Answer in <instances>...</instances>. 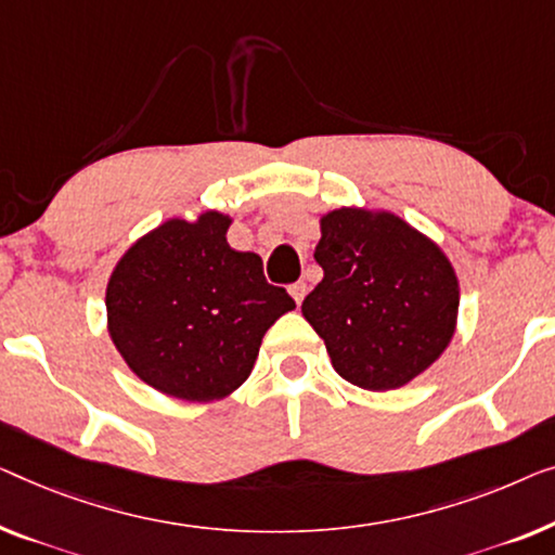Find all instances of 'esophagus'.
I'll return each instance as SVG.
<instances>
[{"label":"esophagus","mask_w":555,"mask_h":555,"mask_svg":"<svg viewBox=\"0 0 555 555\" xmlns=\"http://www.w3.org/2000/svg\"><path fill=\"white\" fill-rule=\"evenodd\" d=\"M291 295H293V300L300 305L305 300V295H308V285H305V283H293L291 285Z\"/></svg>","instance_id":"obj_1"}]
</instances>
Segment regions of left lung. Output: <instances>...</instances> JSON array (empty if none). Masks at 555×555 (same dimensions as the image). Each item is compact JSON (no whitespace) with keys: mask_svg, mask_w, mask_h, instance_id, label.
<instances>
[{"mask_svg":"<svg viewBox=\"0 0 555 555\" xmlns=\"http://www.w3.org/2000/svg\"><path fill=\"white\" fill-rule=\"evenodd\" d=\"M323 280L302 315L335 373L365 390H396L453 340L461 287L446 253L398 215L340 207L320 218Z\"/></svg>","mask_w":555,"mask_h":555,"instance_id":"1","label":"left lung"}]
</instances>
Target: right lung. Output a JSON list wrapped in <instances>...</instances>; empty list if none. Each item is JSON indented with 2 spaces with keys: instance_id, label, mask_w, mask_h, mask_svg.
<instances>
[{
  "instance_id": "1",
  "label": "right lung",
  "mask_w": 555,
  "mask_h": 555,
  "mask_svg": "<svg viewBox=\"0 0 555 555\" xmlns=\"http://www.w3.org/2000/svg\"><path fill=\"white\" fill-rule=\"evenodd\" d=\"M218 210L172 218L142 235L112 270L107 331L130 371L188 403L228 398L247 380L262 335L295 308L255 253L228 245Z\"/></svg>"
}]
</instances>
